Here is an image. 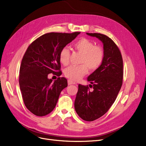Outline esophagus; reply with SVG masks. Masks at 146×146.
Segmentation results:
<instances>
[{
	"instance_id": "esophagus-1",
	"label": "esophagus",
	"mask_w": 146,
	"mask_h": 146,
	"mask_svg": "<svg viewBox=\"0 0 146 146\" xmlns=\"http://www.w3.org/2000/svg\"><path fill=\"white\" fill-rule=\"evenodd\" d=\"M68 84L70 85H75V84H76V83L72 81V80H68Z\"/></svg>"
}]
</instances>
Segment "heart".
I'll list each match as a JSON object with an SVG mask.
<instances>
[{"mask_svg": "<svg viewBox=\"0 0 146 146\" xmlns=\"http://www.w3.org/2000/svg\"><path fill=\"white\" fill-rule=\"evenodd\" d=\"M73 48L82 55L79 66H70L64 70V74L72 80H79L88 73L98 69L104 61V48L95 46L94 42L86 38H81L74 42ZM59 60L64 66H67L70 60V50L67 47H63L59 52Z\"/></svg>", "mask_w": 146, "mask_h": 146, "instance_id": "b5f03b06", "label": "heart"}]
</instances>
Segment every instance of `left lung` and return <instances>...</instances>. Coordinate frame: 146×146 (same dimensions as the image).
<instances>
[{"label":"left lung","mask_w":146,"mask_h":146,"mask_svg":"<svg viewBox=\"0 0 146 146\" xmlns=\"http://www.w3.org/2000/svg\"><path fill=\"white\" fill-rule=\"evenodd\" d=\"M104 44L105 57L101 66L87 78L88 86L79 84L74 109L82 120L92 121L104 115L114 104L123 83V65L121 52L110 38L98 33H87Z\"/></svg>","instance_id":"left-lung-1"}]
</instances>
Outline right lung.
Returning <instances> with one entry per match:
<instances>
[{"label": "right lung", "instance_id": "add662e5", "mask_svg": "<svg viewBox=\"0 0 146 146\" xmlns=\"http://www.w3.org/2000/svg\"><path fill=\"white\" fill-rule=\"evenodd\" d=\"M80 33H47L27 48L20 68L19 85L24 104L32 114L44 116L55 108L61 91L67 87V80L62 77L52 82L48 74H62L59 52Z\"/></svg>", "mask_w": 146, "mask_h": 146}]
</instances>
